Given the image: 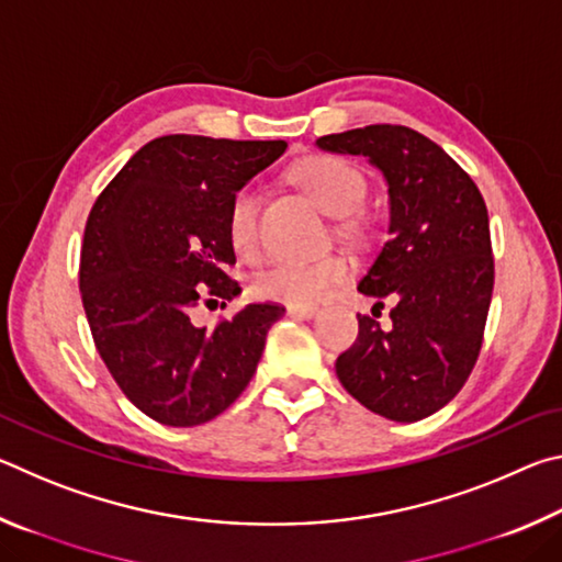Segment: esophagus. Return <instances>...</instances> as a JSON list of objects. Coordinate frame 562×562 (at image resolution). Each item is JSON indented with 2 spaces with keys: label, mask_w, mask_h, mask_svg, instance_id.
<instances>
[{
  "label": "esophagus",
  "mask_w": 562,
  "mask_h": 562,
  "mask_svg": "<svg viewBox=\"0 0 562 562\" xmlns=\"http://www.w3.org/2000/svg\"><path fill=\"white\" fill-rule=\"evenodd\" d=\"M288 315L297 319H312L317 315L315 304H288Z\"/></svg>",
  "instance_id": "esophagus-1"
}]
</instances>
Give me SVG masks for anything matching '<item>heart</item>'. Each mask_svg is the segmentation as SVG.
<instances>
[{
  "mask_svg": "<svg viewBox=\"0 0 562 562\" xmlns=\"http://www.w3.org/2000/svg\"><path fill=\"white\" fill-rule=\"evenodd\" d=\"M292 176L331 217L355 215L367 198V180L359 168L335 156L304 158L294 166ZM260 190L255 186H243L233 195L231 211H227V233L235 250L245 258H255L260 250ZM347 278L349 262L339 255L317 260H278L255 274L252 292L260 300L312 304Z\"/></svg>",
  "mask_w": 562,
  "mask_h": 562,
  "instance_id": "heart-1",
  "label": "heart"
}]
</instances>
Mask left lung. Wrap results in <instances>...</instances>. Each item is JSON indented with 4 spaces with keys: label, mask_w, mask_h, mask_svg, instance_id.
Segmentation results:
<instances>
[{
    "label": "left lung",
    "mask_w": 562,
    "mask_h": 562,
    "mask_svg": "<svg viewBox=\"0 0 562 562\" xmlns=\"http://www.w3.org/2000/svg\"><path fill=\"white\" fill-rule=\"evenodd\" d=\"M317 148L364 156L389 195V240L357 288L376 304L357 315L337 376L369 412L418 422L461 392L479 359L493 294L486 203L441 146L406 126L331 133ZM384 299L395 302L386 330L375 322Z\"/></svg>",
    "instance_id": "1"
}]
</instances>
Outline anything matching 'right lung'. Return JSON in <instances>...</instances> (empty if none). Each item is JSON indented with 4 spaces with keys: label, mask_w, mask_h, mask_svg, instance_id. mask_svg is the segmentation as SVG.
Returning <instances> with one entry per match:
<instances>
[{
    "label": "right lung",
    "mask_w": 562,
    "mask_h": 562,
    "mask_svg": "<svg viewBox=\"0 0 562 562\" xmlns=\"http://www.w3.org/2000/svg\"><path fill=\"white\" fill-rule=\"evenodd\" d=\"M284 140L164 136L146 144L93 203L79 290L93 341L128 402L166 426L223 414L258 369L280 304H245L233 319L193 325L198 300H233L227 211L272 166ZM225 304V302H223Z\"/></svg>",
    "instance_id": "add662e5"
}]
</instances>
